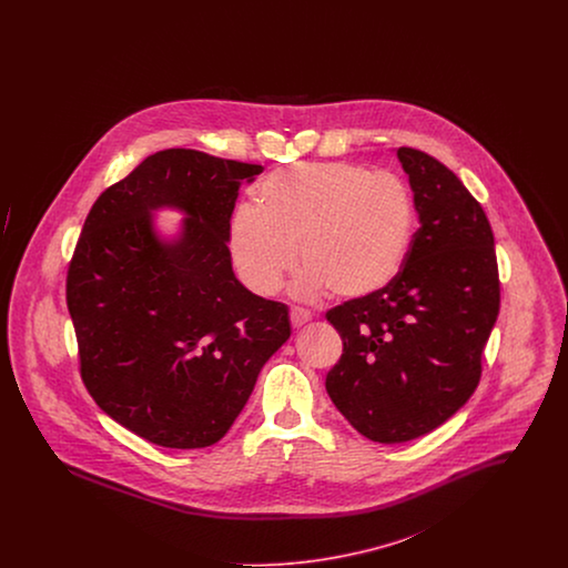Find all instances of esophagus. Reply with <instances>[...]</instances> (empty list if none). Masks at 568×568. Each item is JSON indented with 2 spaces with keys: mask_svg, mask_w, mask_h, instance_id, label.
<instances>
[{
  "mask_svg": "<svg viewBox=\"0 0 568 568\" xmlns=\"http://www.w3.org/2000/svg\"><path fill=\"white\" fill-rule=\"evenodd\" d=\"M290 317H292V325H294V327H302V325H306L311 322V315H308L306 311H302V308H292V311H290Z\"/></svg>",
  "mask_w": 568,
  "mask_h": 568,
  "instance_id": "esophagus-1",
  "label": "esophagus"
}]
</instances>
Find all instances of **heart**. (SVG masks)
Returning <instances> with one entry per match:
<instances>
[{
  "label": "heart",
  "instance_id": "obj_1",
  "mask_svg": "<svg viewBox=\"0 0 568 568\" xmlns=\"http://www.w3.org/2000/svg\"><path fill=\"white\" fill-rule=\"evenodd\" d=\"M415 204L405 183L355 163H300L268 174L257 206L232 219L230 253L244 283L272 296L294 271L292 294L366 300L405 268Z\"/></svg>",
  "mask_w": 568,
  "mask_h": 568
}]
</instances>
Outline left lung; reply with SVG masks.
<instances>
[{
    "mask_svg": "<svg viewBox=\"0 0 568 568\" xmlns=\"http://www.w3.org/2000/svg\"><path fill=\"white\" fill-rule=\"evenodd\" d=\"M419 230L377 296L325 313L343 355L325 389L362 436L406 443L445 424L477 389L500 308L494 234L481 204L430 155L400 146Z\"/></svg>",
    "mask_w": 568,
    "mask_h": 568,
    "instance_id": "1",
    "label": "left lung"
}]
</instances>
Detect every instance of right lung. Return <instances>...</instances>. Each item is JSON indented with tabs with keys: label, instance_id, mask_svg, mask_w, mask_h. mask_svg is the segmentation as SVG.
<instances>
[{
	"label": "right lung",
	"instance_id": "obj_1",
	"mask_svg": "<svg viewBox=\"0 0 568 568\" xmlns=\"http://www.w3.org/2000/svg\"><path fill=\"white\" fill-rule=\"evenodd\" d=\"M264 168L193 149L149 155L82 225L65 297L81 377L116 424L170 449L215 445L290 338V311L232 271L230 219ZM186 219L163 240L152 216Z\"/></svg>",
	"mask_w": 568,
	"mask_h": 568
}]
</instances>
